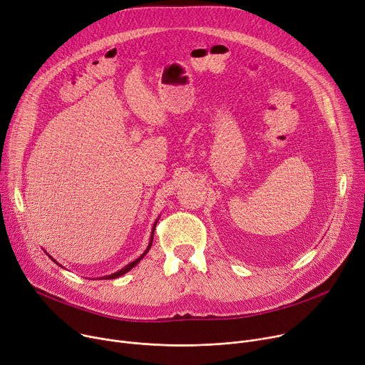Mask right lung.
I'll list each match as a JSON object with an SVG mask.
<instances>
[{"label":"right lung","mask_w":365,"mask_h":365,"mask_svg":"<svg viewBox=\"0 0 365 365\" xmlns=\"http://www.w3.org/2000/svg\"><path fill=\"white\" fill-rule=\"evenodd\" d=\"M155 227H156V223H155ZM153 231H155V228H153ZM152 241H153V232H152V238H150V244H149V247H148V250L145 251V253L142 255V256H140L138 259H135L134 262H131L130 264H127L124 269H121V270H118V272H115V273H112V274H109V276H106V279H115V277H118V276H121V274H124V273H127L128 270H131L140 260H142L145 256H146V253H148V251L150 250V247H152ZM52 259V257H51ZM53 260V259H52ZM55 262V260H53Z\"/></svg>","instance_id":"add662e5"}]
</instances>
